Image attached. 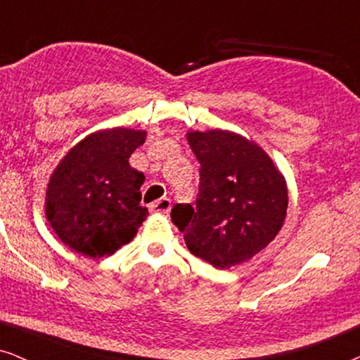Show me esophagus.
Listing matches in <instances>:
<instances>
[{"label": "esophagus", "mask_w": 360, "mask_h": 360, "mask_svg": "<svg viewBox=\"0 0 360 360\" xmlns=\"http://www.w3.org/2000/svg\"><path fill=\"white\" fill-rule=\"evenodd\" d=\"M172 208V201L169 198H160L154 201L150 205V211L152 213H160V214H169Z\"/></svg>", "instance_id": "esophagus-1"}]
</instances>
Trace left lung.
Listing matches in <instances>:
<instances>
[{
    "label": "left lung",
    "instance_id": "obj_1",
    "mask_svg": "<svg viewBox=\"0 0 360 360\" xmlns=\"http://www.w3.org/2000/svg\"><path fill=\"white\" fill-rule=\"evenodd\" d=\"M198 159L195 208L175 205L172 221L186 248L216 269L248 262L282 229L288 208L287 181L259 144L233 131L186 132Z\"/></svg>",
    "mask_w": 360,
    "mask_h": 360
}]
</instances>
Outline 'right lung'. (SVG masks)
Masks as SVG:
<instances>
[{"mask_svg":"<svg viewBox=\"0 0 360 360\" xmlns=\"http://www.w3.org/2000/svg\"><path fill=\"white\" fill-rule=\"evenodd\" d=\"M146 131L112 127L86 136L58 162L46 191V218L57 238L91 259L115 254L147 218L139 205L146 176L129 157Z\"/></svg>","mask_w":360,"mask_h":360,"instance_id":"obj_1","label":"right lung"}]
</instances>
